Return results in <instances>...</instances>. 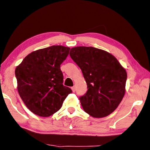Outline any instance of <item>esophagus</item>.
Segmentation results:
<instances>
[{
	"instance_id": "34e87169",
	"label": "esophagus",
	"mask_w": 150,
	"mask_h": 150,
	"mask_svg": "<svg viewBox=\"0 0 150 150\" xmlns=\"http://www.w3.org/2000/svg\"><path fill=\"white\" fill-rule=\"evenodd\" d=\"M71 90H72V91H73V93L75 92V86H73V87H71Z\"/></svg>"
}]
</instances>
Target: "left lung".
Wrapping results in <instances>:
<instances>
[{
    "instance_id": "left-lung-1",
    "label": "left lung",
    "mask_w": 150,
    "mask_h": 150,
    "mask_svg": "<svg viewBox=\"0 0 150 150\" xmlns=\"http://www.w3.org/2000/svg\"><path fill=\"white\" fill-rule=\"evenodd\" d=\"M69 55L82 71L88 90L79 97L83 110L94 118L116 110L125 94L127 73L117 59L93 47L71 49Z\"/></svg>"
}]
</instances>
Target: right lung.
<instances>
[{"mask_svg": "<svg viewBox=\"0 0 150 150\" xmlns=\"http://www.w3.org/2000/svg\"><path fill=\"white\" fill-rule=\"evenodd\" d=\"M70 48L62 45L30 53L15 70L18 91L25 105L35 115L48 117L59 110L70 88L63 85L60 65Z\"/></svg>", "mask_w": 150, "mask_h": 150, "instance_id": "1", "label": "right lung"}]
</instances>
